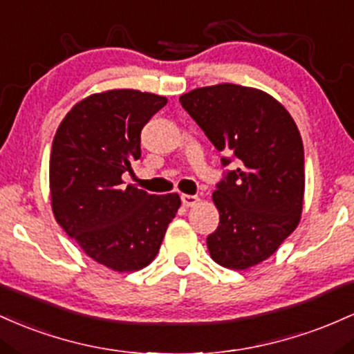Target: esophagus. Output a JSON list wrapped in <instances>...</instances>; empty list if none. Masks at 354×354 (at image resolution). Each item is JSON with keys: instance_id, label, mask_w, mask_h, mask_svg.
<instances>
[{"instance_id": "esophagus-1", "label": "esophagus", "mask_w": 354, "mask_h": 354, "mask_svg": "<svg viewBox=\"0 0 354 354\" xmlns=\"http://www.w3.org/2000/svg\"><path fill=\"white\" fill-rule=\"evenodd\" d=\"M180 201H182V204L185 205V207H192V205H196L198 202V197L197 196H189V194H182Z\"/></svg>"}]
</instances>
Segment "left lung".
I'll list each match as a JSON object with an SVG mask.
<instances>
[{
	"label": "left lung",
	"mask_w": 354,
	"mask_h": 354,
	"mask_svg": "<svg viewBox=\"0 0 354 354\" xmlns=\"http://www.w3.org/2000/svg\"><path fill=\"white\" fill-rule=\"evenodd\" d=\"M180 103L214 147L225 170L212 198L219 225L207 236L217 264L248 269L268 259L299 222L304 149L288 110L264 91L222 83L182 95Z\"/></svg>",
	"instance_id": "1"
}]
</instances>
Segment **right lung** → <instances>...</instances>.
I'll use <instances>...</instances> for the list:
<instances>
[{
  "instance_id": "add662e5",
  "label": "right lung",
  "mask_w": 354,
  "mask_h": 354,
  "mask_svg": "<svg viewBox=\"0 0 354 354\" xmlns=\"http://www.w3.org/2000/svg\"><path fill=\"white\" fill-rule=\"evenodd\" d=\"M165 105V97L147 91L110 90L77 103L55 133V219L86 256L113 271L152 263L180 207L178 194L152 196L122 180L142 156V129Z\"/></svg>"
}]
</instances>
